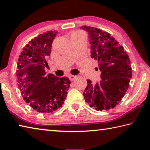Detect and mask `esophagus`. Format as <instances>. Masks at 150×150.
I'll return each mask as SVG.
<instances>
[{
	"label": "esophagus",
	"mask_w": 150,
	"mask_h": 150,
	"mask_svg": "<svg viewBox=\"0 0 150 150\" xmlns=\"http://www.w3.org/2000/svg\"><path fill=\"white\" fill-rule=\"evenodd\" d=\"M68 77H69V79L71 81H73L76 78V76L73 75H68Z\"/></svg>",
	"instance_id": "34e87169"
}]
</instances>
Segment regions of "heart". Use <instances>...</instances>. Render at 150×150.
Listing matches in <instances>:
<instances>
[{
    "mask_svg": "<svg viewBox=\"0 0 150 150\" xmlns=\"http://www.w3.org/2000/svg\"><path fill=\"white\" fill-rule=\"evenodd\" d=\"M74 34H81V33H79V32H75Z\"/></svg>",
    "mask_w": 150,
    "mask_h": 150,
    "instance_id": "b5f03b06",
    "label": "heart"
}]
</instances>
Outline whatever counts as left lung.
<instances>
[{
	"instance_id": "left-lung-1",
	"label": "left lung",
	"mask_w": 150,
	"mask_h": 150,
	"mask_svg": "<svg viewBox=\"0 0 150 150\" xmlns=\"http://www.w3.org/2000/svg\"><path fill=\"white\" fill-rule=\"evenodd\" d=\"M81 28L89 35L91 57L98 60L102 79L95 85L87 79L83 96L96 110H108L120 102L130 85V58L123 47L108 32L87 26Z\"/></svg>"
}]
</instances>
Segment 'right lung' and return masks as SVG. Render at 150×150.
Segmentation results:
<instances>
[{"label":"right lung","mask_w":150,"mask_h":150,"mask_svg":"<svg viewBox=\"0 0 150 150\" xmlns=\"http://www.w3.org/2000/svg\"><path fill=\"white\" fill-rule=\"evenodd\" d=\"M57 32L48 31L30 40L17 63L18 85L24 100L40 113H51L62 107L70 86L67 77L47 75L44 70Z\"/></svg>","instance_id":"obj_1"}]
</instances>
